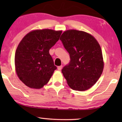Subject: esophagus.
<instances>
[{"instance_id":"34e87169","label":"esophagus","mask_w":122,"mask_h":122,"mask_svg":"<svg viewBox=\"0 0 122 122\" xmlns=\"http://www.w3.org/2000/svg\"><path fill=\"white\" fill-rule=\"evenodd\" d=\"M62 66L61 65V66H58V67H57V69H58V71H61V69H62Z\"/></svg>"}]
</instances>
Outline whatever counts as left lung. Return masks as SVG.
I'll list each match as a JSON object with an SVG mask.
<instances>
[{"mask_svg":"<svg viewBox=\"0 0 122 122\" xmlns=\"http://www.w3.org/2000/svg\"><path fill=\"white\" fill-rule=\"evenodd\" d=\"M60 40L71 59L61 71L67 83L74 90H87L103 72L104 63L99 43L91 35L76 30L66 31Z\"/></svg>","mask_w":122,"mask_h":122,"instance_id":"obj_1","label":"left lung"}]
</instances>
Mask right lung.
<instances>
[{
	"label": "right lung",
	"mask_w": 122,
	"mask_h": 122,
	"mask_svg": "<svg viewBox=\"0 0 122 122\" xmlns=\"http://www.w3.org/2000/svg\"><path fill=\"white\" fill-rule=\"evenodd\" d=\"M61 33L50 29L34 30L19 43L15 52V69L19 79L27 86L42 88L57 69L49 50L59 40Z\"/></svg>",
	"instance_id": "right-lung-1"
}]
</instances>
